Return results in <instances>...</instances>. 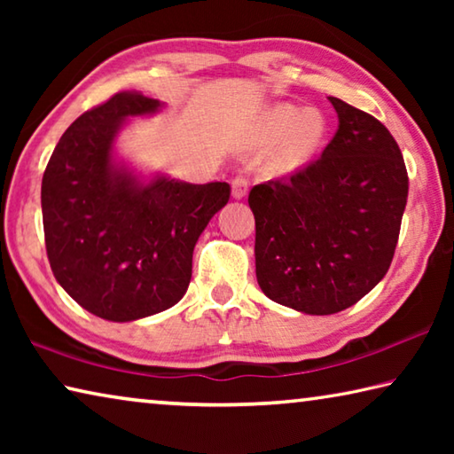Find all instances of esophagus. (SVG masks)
Listing matches in <instances>:
<instances>
[{"label":"esophagus","mask_w":454,"mask_h":454,"mask_svg":"<svg viewBox=\"0 0 454 454\" xmlns=\"http://www.w3.org/2000/svg\"><path fill=\"white\" fill-rule=\"evenodd\" d=\"M248 186H250L248 178H244V176H236L232 180V196L236 200H242L246 194H248Z\"/></svg>","instance_id":"esophagus-1"}]
</instances>
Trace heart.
<instances>
[{"label": "heart", "instance_id": "obj_1", "mask_svg": "<svg viewBox=\"0 0 454 454\" xmlns=\"http://www.w3.org/2000/svg\"><path fill=\"white\" fill-rule=\"evenodd\" d=\"M264 128L272 148L284 144L282 164L290 168L309 162L326 137V120L318 110L290 104L272 107L266 114Z\"/></svg>", "mask_w": 454, "mask_h": 454}]
</instances>
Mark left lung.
I'll return each instance as SVG.
<instances>
[{"instance_id": "1", "label": "left lung", "mask_w": 454, "mask_h": 454, "mask_svg": "<svg viewBox=\"0 0 454 454\" xmlns=\"http://www.w3.org/2000/svg\"><path fill=\"white\" fill-rule=\"evenodd\" d=\"M338 129L317 162L258 184L256 278L270 301L304 314L340 312L393 262L409 196L395 137L371 114L328 98Z\"/></svg>"}]
</instances>
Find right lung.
Instances as JSON below:
<instances>
[{
  "label": "right lung",
  "mask_w": 454,
  "mask_h": 454,
  "mask_svg": "<svg viewBox=\"0 0 454 454\" xmlns=\"http://www.w3.org/2000/svg\"><path fill=\"white\" fill-rule=\"evenodd\" d=\"M160 99L120 91L59 137L42 180L45 250L59 286L82 309L132 322L182 301L200 234L230 198L226 182L144 176L116 153L128 120Z\"/></svg>",
  "instance_id": "add662e5"
}]
</instances>
